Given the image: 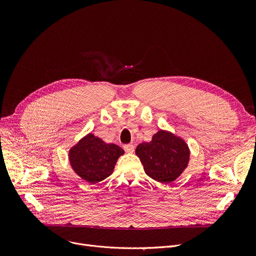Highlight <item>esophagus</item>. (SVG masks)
Returning a JSON list of instances; mask_svg holds the SVG:
<instances>
[{
	"label": "esophagus",
	"mask_w": 256,
	"mask_h": 256,
	"mask_svg": "<svg viewBox=\"0 0 256 256\" xmlns=\"http://www.w3.org/2000/svg\"><path fill=\"white\" fill-rule=\"evenodd\" d=\"M124 148L126 152L130 154V152H134V150H135V146H134L132 144H126L124 146Z\"/></svg>",
	"instance_id": "obj_1"
}]
</instances>
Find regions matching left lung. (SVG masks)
Segmentation results:
<instances>
[{
	"instance_id": "left-lung-1",
	"label": "left lung",
	"mask_w": 256,
	"mask_h": 256,
	"mask_svg": "<svg viewBox=\"0 0 256 256\" xmlns=\"http://www.w3.org/2000/svg\"><path fill=\"white\" fill-rule=\"evenodd\" d=\"M136 154L147 176L162 184L176 180L186 169L190 158L186 142L165 130H158L150 142L139 144Z\"/></svg>"
}]
</instances>
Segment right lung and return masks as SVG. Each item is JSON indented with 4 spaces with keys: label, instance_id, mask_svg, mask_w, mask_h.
I'll use <instances>...</instances> for the list:
<instances>
[{
    "label": "right lung",
    "instance_id": "1",
    "mask_svg": "<svg viewBox=\"0 0 256 256\" xmlns=\"http://www.w3.org/2000/svg\"><path fill=\"white\" fill-rule=\"evenodd\" d=\"M124 154L116 144H106L88 134L70 150V162L80 178L96 184L110 176L117 160Z\"/></svg>",
    "mask_w": 256,
    "mask_h": 256
}]
</instances>
